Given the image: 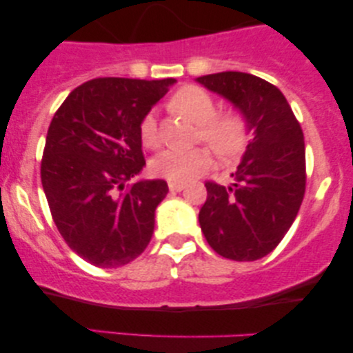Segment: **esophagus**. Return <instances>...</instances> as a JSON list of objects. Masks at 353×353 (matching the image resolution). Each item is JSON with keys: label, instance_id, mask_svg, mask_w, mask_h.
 Returning <instances> with one entry per match:
<instances>
[{"label": "esophagus", "instance_id": "34e87169", "mask_svg": "<svg viewBox=\"0 0 353 353\" xmlns=\"http://www.w3.org/2000/svg\"><path fill=\"white\" fill-rule=\"evenodd\" d=\"M184 188L185 184H182V182H169V189H171L172 192H181Z\"/></svg>", "mask_w": 353, "mask_h": 353}]
</instances>
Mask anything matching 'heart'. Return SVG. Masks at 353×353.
<instances>
[{"instance_id":"heart-1","label":"heart","mask_w":353,"mask_h":353,"mask_svg":"<svg viewBox=\"0 0 353 353\" xmlns=\"http://www.w3.org/2000/svg\"><path fill=\"white\" fill-rule=\"evenodd\" d=\"M171 106L192 123L201 125L202 141L221 156H234L242 149L247 137L245 121L239 112L217 114L216 101L199 86H184L172 96ZM141 139L145 145H156L157 123L154 112H148L139 125ZM212 164L205 148L164 149L151 161V171L171 182H188L199 177Z\"/></svg>"}]
</instances>
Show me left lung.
<instances>
[{"label": "left lung", "instance_id": "obj_1", "mask_svg": "<svg viewBox=\"0 0 353 353\" xmlns=\"http://www.w3.org/2000/svg\"><path fill=\"white\" fill-rule=\"evenodd\" d=\"M229 101L252 139L224 188L208 182L199 224L219 255L239 262L265 257L297 217L305 192V145L301 124L281 89L239 71L196 78Z\"/></svg>", "mask_w": 353, "mask_h": 353}]
</instances>
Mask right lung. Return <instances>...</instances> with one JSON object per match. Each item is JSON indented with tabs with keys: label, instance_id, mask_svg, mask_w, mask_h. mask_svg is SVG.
<instances>
[{
	"label": "right lung",
	"instance_id": "right-lung-1",
	"mask_svg": "<svg viewBox=\"0 0 353 353\" xmlns=\"http://www.w3.org/2000/svg\"><path fill=\"white\" fill-rule=\"evenodd\" d=\"M176 79H91L52 117L41 163L51 216L66 244L96 267L139 257L154 232L163 179L125 182L145 165L139 125Z\"/></svg>",
	"mask_w": 353,
	"mask_h": 353
}]
</instances>
